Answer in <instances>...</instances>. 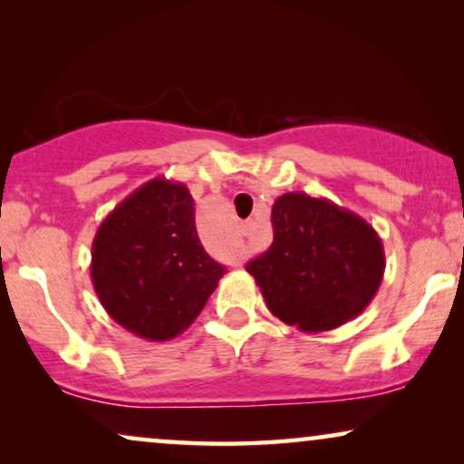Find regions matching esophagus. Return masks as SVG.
Returning <instances> with one entry per match:
<instances>
[{"label": "esophagus", "mask_w": 464, "mask_h": 464, "mask_svg": "<svg viewBox=\"0 0 464 464\" xmlns=\"http://www.w3.org/2000/svg\"><path fill=\"white\" fill-rule=\"evenodd\" d=\"M253 227H256V224H253V221H245V224L240 226V234H243V237H249V234L253 232Z\"/></svg>", "instance_id": "34e87169"}]
</instances>
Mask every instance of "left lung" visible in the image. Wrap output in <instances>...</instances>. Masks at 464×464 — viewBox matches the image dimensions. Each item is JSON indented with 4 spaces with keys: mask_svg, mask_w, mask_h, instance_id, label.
<instances>
[{
    "mask_svg": "<svg viewBox=\"0 0 464 464\" xmlns=\"http://www.w3.org/2000/svg\"><path fill=\"white\" fill-rule=\"evenodd\" d=\"M270 249L246 264L266 306L300 332H329L373 300L384 276V246L361 218L304 192L272 205Z\"/></svg>",
    "mask_w": 464,
    "mask_h": 464,
    "instance_id": "8db88e82",
    "label": "left lung"
}]
</instances>
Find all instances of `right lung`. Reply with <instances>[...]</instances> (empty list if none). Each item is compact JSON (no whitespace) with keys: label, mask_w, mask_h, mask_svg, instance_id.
Returning a JSON list of instances; mask_svg holds the SVG:
<instances>
[{"label":"right lung","mask_w":464,"mask_h":464,"mask_svg":"<svg viewBox=\"0 0 464 464\" xmlns=\"http://www.w3.org/2000/svg\"><path fill=\"white\" fill-rule=\"evenodd\" d=\"M224 272L200 245L189 189L164 177L126 196L92 240L99 302L143 340L167 342L186 332Z\"/></svg>","instance_id":"right-lung-1"}]
</instances>
